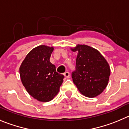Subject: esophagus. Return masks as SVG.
Masks as SVG:
<instances>
[{"instance_id": "1", "label": "esophagus", "mask_w": 129, "mask_h": 129, "mask_svg": "<svg viewBox=\"0 0 129 129\" xmlns=\"http://www.w3.org/2000/svg\"><path fill=\"white\" fill-rule=\"evenodd\" d=\"M63 75H64V76L66 77V78H69V77H70V74H69V72H66V73L63 74Z\"/></svg>"}]
</instances>
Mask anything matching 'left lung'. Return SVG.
I'll use <instances>...</instances> for the list:
<instances>
[{"instance_id": "8db88e82", "label": "left lung", "mask_w": 129, "mask_h": 129, "mask_svg": "<svg viewBox=\"0 0 129 129\" xmlns=\"http://www.w3.org/2000/svg\"><path fill=\"white\" fill-rule=\"evenodd\" d=\"M72 50L78 52L76 69L72 72L73 82L86 97L99 95L108 84L109 64L99 51L88 46L78 44Z\"/></svg>"}]
</instances>
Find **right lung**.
<instances>
[{
    "mask_svg": "<svg viewBox=\"0 0 129 129\" xmlns=\"http://www.w3.org/2000/svg\"><path fill=\"white\" fill-rule=\"evenodd\" d=\"M53 47L39 46L31 50L20 67L21 82L27 92L41 102L54 98L63 83L64 76L56 71L50 62Z\"/></svg>",
    "mask_w": 129,
    "mask_h": 129,
    "instance_id": "1",
    "label": "right lung"
}]
</instances>
